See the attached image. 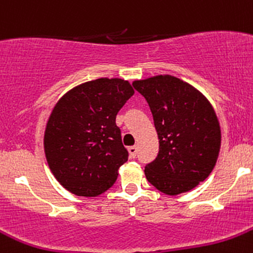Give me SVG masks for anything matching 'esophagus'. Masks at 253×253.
Wrapping results in <instances>:
<instances>
[{"mask_svg":"<svg viewBox=\"0 0 253 253\" xmlns=\"http://www.w3.org/2000/svg\"><path fill=\"white\" fill-rule=\"evenodd\" d=\"M128 153H129V157H131V158H134L137 154V147L136 146L128 147Z\"/></svg>","mask_w":253,"mask_h":253,"instance_id":"esophagus-1","label":"esophagus"}]
</instances>
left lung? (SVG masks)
<instances>
[{
	"mask_svg": "<svg viewBox=\"0 0 253 253\" xmlns=\"http://www.w3.org/2000/svg\"><path fill=\"white\" fill-rule=\"evenodd\" d=\"M147 100L159 138L158 157L146 178L167 195L190 192L214 169L221 129L209 100L193 85L171 75L132 83Z\"/></svg>",
	"mask_w": 253,
	"mask_h": 253,
	"instance_id": "obj_1",
	"label": "left lung"
}]
</instances>
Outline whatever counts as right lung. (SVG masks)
<instances>
[{"label":"right lung","mask_w":253,"mask_h":253,"mask_svg":"<svg viewBox=\"0 0 253 253\" xmlns=\"http://www.w3.org/2000/svg\"><path fill=\"white\" fill-rule=\"evenodd\" d=\"M133 94L127 80L100 78L58 100L46 121L44 153L53 175L68 192L91 198L114 185L128 158L116 115Z\"/></svg>","instance_id":"add662e5"}]
</instances>
